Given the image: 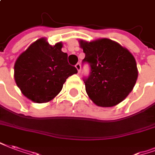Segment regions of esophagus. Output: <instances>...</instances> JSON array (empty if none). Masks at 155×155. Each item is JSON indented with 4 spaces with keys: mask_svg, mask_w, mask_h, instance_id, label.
<instances>
[{
    "mask_svg": "<svg viewBox=\"0 0 155 155\" xmlns=\"http://www.w3.org/2000/svg\"><path fill=\"white\" fill-rule=\"evenodd\" d=\"M75 68L77 69L78 72H81V66L80 63H77L76 65H75Z\"/></svg>",
    "mask_w": 155,
    "mask_h": 155,
    "instance_id": "esophagus-1",
    "label": "esophagus"
}]
</instances>
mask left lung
<instances>
[{"label": "left lung", "instance_id": "8db88e82", "mask_svg": "<svg viewBox=\"0 0 155 155\" xmlns=\"http://www.w3.org/2000/svg\"><path fill=\"white\" fill-rule=\"evenodd\" d=\"M79 42L85 54L83 62L90 66V74L84 79L87 94L98 106L120 104L132 91L138 77L135 57L108 38Z\"/></svg>", "mask_w": 155, "mask_h": 155}]
</instances>
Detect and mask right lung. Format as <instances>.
Returning a JSON list of instances; mask_svg holds the SVG:
<instances>
[{
    "label": "right lung",
    "instance_id": "right-lung-1",
    "mask_svg": "<svg viewBox=\"0 0 155 155\" xmlns=\"http://www.w3.org/2000/svg\"><path fill=\"white\" fill-rule=\"evenodd\" d=\"M62 43L51 46L42 38L19 55L15 63V81L25 97L42 104L52 100L62 89L66 79L77 73L69 65Z\"/></svg>",
    "mask_w": 155,
    "mask_h": 155
}]
</instances>
